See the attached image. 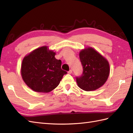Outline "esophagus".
Masks as SVG:
<instances>
[{"label":"esophagus","mask_w":133,"mask_h":133,"mask_svg":"<svg viewBox=\"0 0 133 133\" xmlns=\"http://www.w3.org/2000/svg\"><path fill=\"white\" fill-rule=\"evenodd\" d=\"M68 73H69V74H71V73H72V70H69V71H68Z\"/></svg>","instance_id":"34e87169"}]
</instances>
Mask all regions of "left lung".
Listing matches in <instances>:
<instances>
[{"mask_svg": "<svg viewBox=\"0 0 133 133\" xmlns=\"http://www.w3.org/2000/svg\"><path fill=\"white\" fill-rule=\"evenodd\" d=\"M79 58L83 72L76 77L78 86L89 91L99 88L106 82L110 73L109 62L92 48L82 50Z\"/></svg>", "mask_w": 133, "mask_h": 133, "instance_id": "left-lung-1", "label": "left lung"}]
</instances>
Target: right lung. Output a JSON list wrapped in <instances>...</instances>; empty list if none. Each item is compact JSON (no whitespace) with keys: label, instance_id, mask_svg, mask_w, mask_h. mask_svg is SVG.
Masks as SVG:
<instances>
[{"label":"right lung","instance_id":"1","mask_svg":"<svg viewBox=\"0 0 133 133\" xmlns=\"http://www.w3.org/2000/svg\"><path fill=\"white\" fill-rule=\"evenodd\" d=\"M46 46L34 50L22 61L21 74L24 82L36 92H49L57 87L67 74L61 69L62 61Z\"/></svg>","mask_w":133,"mask_h":133}]
</instances>
